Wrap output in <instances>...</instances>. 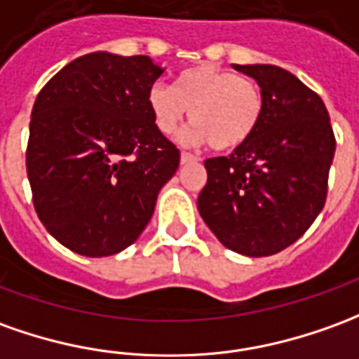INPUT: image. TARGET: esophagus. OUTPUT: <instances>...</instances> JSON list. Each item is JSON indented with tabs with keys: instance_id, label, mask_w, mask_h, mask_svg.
Listing matches in <instances>:
<instances>
[{
	"instance_id": "34e87169",
	"label": "esophagus",
	"mask_w": 359,
	"mask_h": 359,
	"mask_svg": "<svg viewBox=\"0 0 359 359\" xmlns=\"http://www.w3.org/2000/svg\"><path fill=\"white\" fill-rule=\"evenodd\" d=\"M198 161H200V157H198V155L188 154V151H182V154H180V163H182V165H187V163H198Z\"/></svg>"
}]
</instances>
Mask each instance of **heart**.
I'll use <instances>...</instances> for the list:
<instances>
[{"mask_svg": "<svg viewBox=\"0 0 359 359\" xmlns=\"http://www.w3.org/2000/svg\"><path fill=\"white\" fill-rule=\"evenodd\" d=\"M147 104L165 136L179 130L190 110L194 126L182 134V142H210L215 151H233L247 144L264 112V97L252 79L208 64L180 72L172 89L154 85Z\"/></svg>", "mask_w": 359, "mask_h": 359, "instance_id": "1", "label": "heart"}]
</instances>
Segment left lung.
Listing matches in <instances>:
<instances>
[{"mask_svg": "<svg viewBox=\"0 0 359 359\" xmlns=\"http://www.w3.org/2000/svg\"><path fill=\"white\" fill-rule=\"evenodd\" d=\"M264 97L255 136L229 157L205 159L198 212L227 249L270 257L302 237L320 214L337 140L315 91L278 66H233Z\"/></svg>", "mask_w": 359, "mask_h": 359, "instance_id": "obj_1", "label": "left lung"}]
</instances>
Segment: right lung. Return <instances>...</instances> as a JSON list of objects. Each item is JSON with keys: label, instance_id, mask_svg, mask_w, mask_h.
<instances>
[{"label": "right lung", "instance_id": "obj_1", "mask_svg": "<svg viewBox=\"0 0 359 359\" xmlns=\"http://www.w3.org/2000/svg\"><path fill=\"white\" fill-rule=\"evenodd\" d=\"M163 69L149 56L93 52L40 89L27 175L46 231L83 257L130 247L154 215L180 151L157 130L147 93Z\"/></svg>", "mask_w": 359, "mask_h": 359}]
</instances>
